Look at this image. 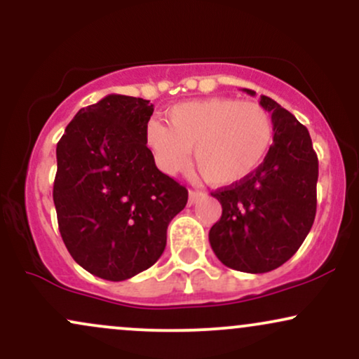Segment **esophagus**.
Listing matches in <instances>:
<instances>
[{
	"label": "esophagus",
	"instance_id": "esophagus-1",
	"mask_svg": "<svg viewBox=\"0 0 359 359\" xmlns=\"http://www.w3.org/2000/svg\"><path fill=\"white\" fill-rule=\"evenodd\" d=\"M204 196V192H199V191H189V203L191 204H196L197 201L201 199V197Z\"/></svg>",
	"mask_w": 359,
	"mask_h": 359
}]
</instances>
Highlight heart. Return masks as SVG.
Masks as SVG:
<instances>
[{
  "instance_id": "heart-1",
  "label": "heart",
  "mask_w": 359,
  "mask_h": 359,
  "mask_svg": "<svg viewBox=\"0 0 359 359\" xmlns=\"http://www.w3.org/2000/svg\"><path fill=\"white\" fill-rule=\"evenodd\" d=\"M270 113L258 102L231 97L185 101L167 111V126L150 119L145 145L163 174H177L194 165L205 182L216 187L236 185L265 162L273 143Z\"/></svg>"
}]
</instances>
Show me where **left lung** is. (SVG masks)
<instances>
[{
    "mask_svg": "<svg viewBox=\"0 0 359 359\" xmlns=\"http://www.w3.org/2000/svg\"><path fill=\"white\" fill-rule=\"evenodd\" d=\"M259 104L273 119L270 154L248 179L212 192L222 214L209 231L222 265L246 273H266L294 257L317 208L319 162L307 128L269 96H259Z\"/></svg>",
    "mask_w": 359,
    "mask_h": 359,
    "instance_id": "left-lung-1",
    "label": "left lung"
}]
</instances>
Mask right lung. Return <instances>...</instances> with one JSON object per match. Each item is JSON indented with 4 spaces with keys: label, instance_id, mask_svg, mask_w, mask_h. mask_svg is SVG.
<instances>
[{
    "label": "right lung",
    "instance_id": "add662e5",
    "mask_svg": "<svg viewBox=\"0 0 359 359\" xmlns=\"http://www.w3.org/2000/svg\"><path fill=\"white\" fill-rule=\"evenodd\" d=\"M154 104L108 94L79 109L57 143L53 204L71 257L121 282L150 269L168 222L187 204L184 185L158 170L145 145Z\"/></svg>",
    "mask_w": 359,
    "mask_h": 359
}]
</instances>
